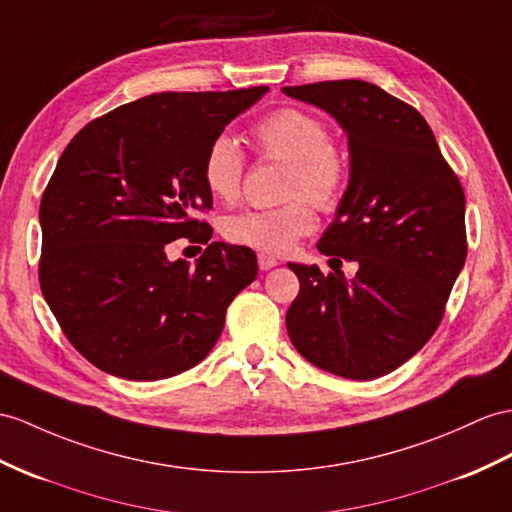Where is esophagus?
Returning a JSON list of instances; mask_svg holds the SVG:
<instances>
[{"instance_id": "obj_1", "label": "esophagus", "mask_w": 512, "mask_h": 512, "mask_svg": "<svg viewBox=\"0 0 512 512\" xmlns=\"http://www.w3.org/2000/svg\"><path fill=\"white\" fill-rule=\"evenodd\" d=\"M278 265V258L276 256H271V254H263L260 252L258 254V267L263 269V271H269V269H273Z\"/></svg>"}]
</instances>
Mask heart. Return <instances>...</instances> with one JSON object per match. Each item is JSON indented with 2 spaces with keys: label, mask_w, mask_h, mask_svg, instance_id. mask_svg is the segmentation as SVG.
Listing matches in <instances>:
<instances>
[{
  "label": "heart",
  "mask_w": 512,
  "mask_h": 512,
  "mask_svg": "<svg viewBox=\"0 0 512 512\" xmlns=\"http://www.w3.org/2000/svg\"><path fill=\"white\" fill-rule=\"evenodd\" d=\"M258 152L269 160L289 165L284 173L286 202L276 208H252L223 221V234L234 245L252 247L263 254H286L299 236L315 230V207L332 210L341 202L347 165L330 143V130L304 108H280L260 119L254 128ZM245 156L239 141L219 134L208 143L202 160V180L208 193L221 202L241 195Z\"/></svg>",
  "instance_id": "obj_1"
}]
</instances>
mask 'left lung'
Segmentation results:
<instances>
[{"label":"left lung","instance_id":"1","mask_svg":"<svg viewBox=\"0 0 512 512\" xmlns=\"http://www.w3.org/2000/svg\"><path fill=\"white\" fill-rule=\"evenodd\" d=\"M332 115L350 145V182L317 249L356 263H289L299 293L286 313L308 363L350 380L391 373L430 341L467 258L465 193L419 112L363 80L284 86Z\"/></svg>","mask_w":512,"mask_h":512}]
</instances>
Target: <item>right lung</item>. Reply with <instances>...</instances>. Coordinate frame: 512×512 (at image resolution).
Wrapping results in <instances>:
<instances>
[{
    "instance_id": "right-lung-1",
    "label": "right lung",
    "mask_w": 512,
    "mask_h": 512,
    "mask_svg": "<svg viewBox=\"0 0 512 512\" xmlns=\"http://www.w3.org/2000/svg\"><path fill=\"white\" fill-rule=\"evenodd\" d=\"M269 89L156 93L106 112L73 136L41 199L45 302L76 350L110 376L162 380L213 350L256 254L210 241L195 213L208 143ZM176 238L209 247L171 264Z\"/></svg>"
}]
</instances>
